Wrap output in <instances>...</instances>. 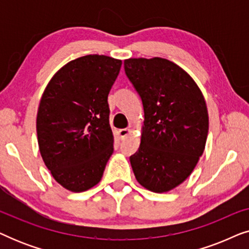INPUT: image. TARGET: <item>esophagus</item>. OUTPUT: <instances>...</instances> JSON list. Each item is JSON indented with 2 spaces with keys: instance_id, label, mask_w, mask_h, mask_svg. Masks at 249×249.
<instances>
[{
  "instance_id": "1",
  "label": "esophagus",
  "mask_w": 249,
  "mask_h": 249,
  "mask_svg": "<svg viewBox=\"0 0 249 249\" xmlns=\"http://www.w3.org/2000/svg\"><path fill=\"white\" fill-rule=\"evenodd\" d=\"M130 132H131V129H129V128L120 129V130H119V136H120L121 139H125Z\"/></svg>"
}]
</instances>
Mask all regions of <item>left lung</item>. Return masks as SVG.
<instances>
[{
  "instance_id": "8db88e82",
  "label": "left lung",
  "mask_w": 249,
  "mask_h": 249,
  "mask_svg": "<svg viewBox=\"0 0 249 249\" xmlns=\"http://www.w3.org/2000/svg\"><path fill=\"white\" fill-rule=\"evenodd\" d=\"M144 107L141 145L130 156L136 180L153 193L182 183L205 149L209 113L195 80L163 57L124 60Z\"/></svg>"
}]
</instances>
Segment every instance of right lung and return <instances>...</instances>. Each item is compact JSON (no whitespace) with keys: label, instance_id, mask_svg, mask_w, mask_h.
I'll return each mask as SVG.
<instances>
[{"label":"right lung","instance_id":"obj_1","mask_svg":"<svg viewBox=\"0 0 249 249\" xmlns=\"http://www.w3.org/2000/svg\"><path fill=\"white\" fill-rule=\"evenodd\" d=\"M122 61L89 54L52 77L36 119L40 155L63 188L81 193L101 181L113 153L107 95Z\"/></svg>","mask_w":249,"mask_h":249}]
</instances>
